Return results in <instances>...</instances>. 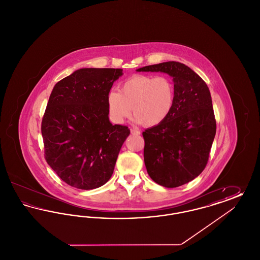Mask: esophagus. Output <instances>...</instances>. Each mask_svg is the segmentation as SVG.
I'll return each mask as SVG.
<instances>
[{
  "mask_svg": "<svg viewBox=\"0 0 260 260\" xmlns=\"http://www.w3.org/2000/svg\"><path fill=\"white\" fill-rule=\"evenodd\" d=\"M131 133L133 134V135H136V136H139L140 135V132L136 128V127H132L131 128Z\"/></svg>",
  "mask_w": 260,
  "mask_h": 260,
  "instance_id": "obj_1",
  "label": "esophagus"
}]
</instances>
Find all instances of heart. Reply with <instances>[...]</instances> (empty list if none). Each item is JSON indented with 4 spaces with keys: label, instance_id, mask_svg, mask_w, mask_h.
Wrapping results in <instances>:
<instances>
[{
    "label": "heart",
    "instance_id": "b5f03b06",
    "mask_svg": "<svg viewBox=\"0 0 260 260\" xmlns=\"http://www.w3.org/2000/svg\"><path fill=\"white\" fill-rule=\"evenodd\" d=\"M175 88L169 77L135 75L122 84L120 92L107 95V108L112 121L123 123L132 114L145 126L161 124L173 111Z\"/></svg>",
    "mask_w": 260,
    "mask_h": 260
}]
</instances>
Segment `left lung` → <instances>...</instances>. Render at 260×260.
Segmentation results:
<instances>
[{
  "label": "left lung",
  "mask_w": 260,
  "mask_h": 260,
  "mask_svg": "<svg viewBox=\"0 0 260 260\" xmlns=\"http://www.w3.org/2000/svg\"><path fill=\"white\" fill-rule=\"evenodd\" d=\"M173 78V111L161 124L149 127L144 137V162L158 184L174 188L199 176L207 166L216 133L210 89L185 64L168 61L137 69Z\"/></svg>",
  "instance_id": "1"
}]
</instances>
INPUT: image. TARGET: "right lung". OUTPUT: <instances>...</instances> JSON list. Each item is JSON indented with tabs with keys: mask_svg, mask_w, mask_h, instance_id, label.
I'll list each match as a JSON object with an SVG mask.
<instances>
[{
	"mask_svg": "<svg viewBox=\"0 0 260 260\" xmlns=\"http://www.w3.org/2000/svg\"><path fill=\"white\" fill-rule=\"evenodd\" d=\"M123 69L82 68L51 91L42 136L47 162L68 185L91 190L112 176L127 126L112 124L107 95Z\"/></svg>",
	"mask_w": 260,
	"mask_h": 260,
	"instance_id": "1",
	"label": "right lung"
}]
</instances>
